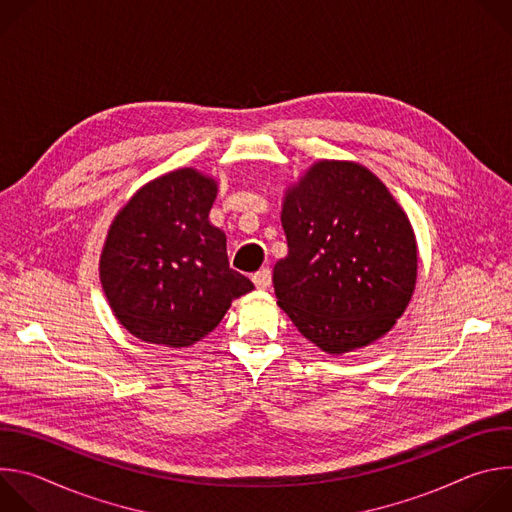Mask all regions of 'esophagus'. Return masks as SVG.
<instances>
[{
    "mask_svg": "<svg viewBox=\"0 0 512 512\" xmlns=\"http://www.w3.org/2000/svg\"><path fill=\"white\" fill-rule=\"evenodd\" d=\"M253 283H255L257 289H267V287H271V269H269V267L259 269V271L253 275Z\"/></svg>",
    "mask_w": 512,
    "mask_h": 512,
    "instance_id": "esophagus-1",
    "label": "esophagus"
}]
</instances>
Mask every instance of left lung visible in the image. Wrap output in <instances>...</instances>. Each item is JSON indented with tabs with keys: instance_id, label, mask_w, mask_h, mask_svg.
<instances>
[{
	"instance_id": "obj_1",
	"label": "left lung",
	"mask_w": 512,
	"mask_h": 512,
	"mask_svg": "<svg viewBox=\"0 0 512 512\" xmlns=\"http://www.w3.org/2000/svg\"><path fill=\"white\" fill-rule=\"evenodd\" d=\"M281 225L289 253L273 267L277 304L328 354L385 336L417 279L407 214L364 166L324 160L287 188Z\"/></svg>"
}]
</instances>
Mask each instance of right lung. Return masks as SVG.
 Returning <instances> with one entry per match:
<instances>
[{
	"mask_svg": "<svg viewBox=\"0 0 512 512\" xmlns=\"http://www.w3.org/2000/svg\"><path fill=\"white\" fill-rule=\"evenodd\" d=\"M216 182L194 168L145 186L119 210L99 273L119 324L135 338L192 346L255 287L229 267L227 237L208 223Z\"/></svg>",
	"mask_w": 512,
	"mask_h": 512,
	"instance_id": "add662e5",
	"label": "right lung"
}]
</instances>
